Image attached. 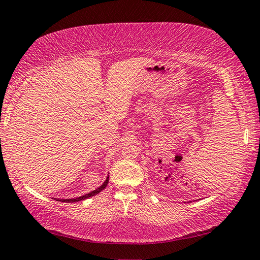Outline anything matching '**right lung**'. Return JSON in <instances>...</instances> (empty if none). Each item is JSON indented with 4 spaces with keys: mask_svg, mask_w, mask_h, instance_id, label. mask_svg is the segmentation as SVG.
<instances>
[{
    "mask_svg": "<svg viewBox=\"0 0 260 260\" xmlns=\"http://www.w3.org/2000/svg\"><path fill=\"white\" fill-rule=\"evenodd\" d=\"M108 182H109V176L107 177L105 183H103L100 187H98L96 190H94V191H92V192L87 193V194L82 196V197H78V198H74V199H56V200L61 201V202H77V201H81V200H85V199H87V198H91V197H93V196L98 194V193H100V192L103 190V188H106Z\"/></svg>",
    "mask_w": 260,
    "mask_h": 260,
    "instance_id": "1",
    "label": "right lung"
}]
</instances>
